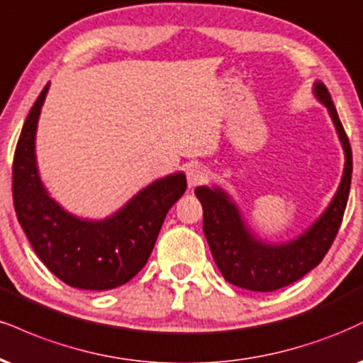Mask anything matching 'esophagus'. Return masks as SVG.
Instances as JSON below:
<instances>
[{
  "instance_id": "esophagus-1",
  "label": "esophagus",
  "mask_w": 363,
  "mask_h": 363,
  "mask_svg": "<svg viewBox=\"0 0 363 363\" xmlns=\"http://www.w3.org/2000/svg\"><path fill=\"white\" fill-rule=\"evenodd\" d=\"M208 181V170L201 165H194L187 170V184L189 187H196L204 184Z\"/></svg>"
}]
</instances>
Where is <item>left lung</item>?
Segmentation results:
<instances>
[{
  "instance_id": "left-lung-1",
  "label": "left lung",
  "mask_w": 363,
  "mask_h": 363,
  "mask_svg": "<svg viewBox=\"0 0 363 363\" xmlns=\"http://www.w3.org/2000/svg\"><path fill=\"white\" fill-rule=\"evenodd\" d=\"M314 94L328 108L345 150L342 184L320 220L298 240L284 245L257 242L243 225L238 209L220 189L198 187L203 206V231L213 259L223 277L233 286L248 291L270 292L299 281L316 267L328 253L342 225L352 184V147L340 121L330 91L323 82L314 84Z\"/></svg>"
}]
</instances>
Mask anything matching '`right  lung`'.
<instances>
[{"label": "right lung", "mask_w": 363, "mask_h": 363, "mask_svg": "<svg viewBox=\"0 0 363 363\" xmlns=\"http://www.w3.org/2000/svg\"><path fill=\"white\" fill-rule=\"evenodd\" d=\"M49 84L33 103L13 157L16 218L45 267L67 286L104 291L133 279L154 250L172 204L184 194V174L155 181L115 216L84 221L52 201L38 179L35 130Z\"/></svg>", "instance_id": "right-lung-1"}]
</instances>
